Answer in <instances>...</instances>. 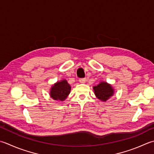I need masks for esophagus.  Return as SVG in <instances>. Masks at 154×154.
I'll return each instance as SVG.
<instances>
[{
    "mask_svg": "<svg viewBox=\"0 0 154 154\" xmlns=\"http://www.w3.org/2000/svg\"><path fill=\"white\" fill-rule=\"evenodd\" d=\"M85 81H86L85 78H81V79H79V82L81 83H85Z\"/></svg>",
    "mask_w": 154,
    "mask_h": 154,
    "instance_id": "obj_1",
    "label": "esophagus"
}]
</instances>
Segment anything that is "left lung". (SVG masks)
<instances>
[{
    "label": "left lung",
    "instance_id": "8db88e82",
    "mask_svg": "<svg viewBox=\"0 0 154 154\" xmlns=\"http://www.w3.org/2000/svg\"><path fill=\"white\" fill-rule=\"evenodd\" d=\"M93 89L96 97L103 101H107L114 93L112 87L106 82H101L98 85L93 87Z\"/></svg>",
    "mask_w": 154,
    "mask_h": 154
}]
</instances>
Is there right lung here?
<instances>
[{"mask_svg":"<svg viewBox=\"0 0 154 154\" xmlns=\"http://www.w3.org/2000/svg\"><path fill=\"white\" fill-rule=\"evenodd\" d=\"M71 86L66 80L56 83L51 89L50 95L55 100L64 101L70 93Z\"/></svg>","mask_w":154,"mask_h":154,"instance_id":"add662e5","label":"right lung"}]
</instances>
